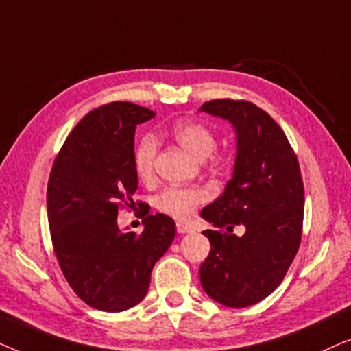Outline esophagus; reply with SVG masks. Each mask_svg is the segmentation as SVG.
<instances>
[{
  "label": "esophagus",
  "mask_w": 351,
  "mask_h": 351,
  "mask_svg": "<svg viewBox=\"0 0 351 351\" xmlns=\"http://www.w3.org/2000/svg\"><path fill=\"white\" fill-rule=\"evenodd\" d=\"M177 232H179V233H189V232H191V227H190V225H185V223L179 222V223H177Z\"/></svg>",
  "instance_id": "1"
}]
</instances>
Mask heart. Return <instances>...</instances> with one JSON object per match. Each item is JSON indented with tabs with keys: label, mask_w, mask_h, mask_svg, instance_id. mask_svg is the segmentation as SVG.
<instances>
[{
	"label": "heart",
	"mask_w": 351,
	"mask_h": 351,
	"mask_svg": "<svg viewBox=\"0 0 351 351\" xmlns=\"http://www.w3.org/2000/svg\"><path fill=\"white\" fill-rule=\"evenodd\" d=\"M172 136L186 152L204 160L217 147V138L208 126L195 121H182L172 128ZM158 153V141L153 136H143L134 150V169L141 180H150L155 172ZM219 158H213L214 165H219ZM208 199L204 189L196 185L190 186H166L155 198V208L160 213L171 215L177 220L191 217L195 209Z\"/></svg>",
	"instance_id": "heart-1"
}]
</instances>
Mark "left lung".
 <instances>
[{
    "instance_id": "left-lung-1",
    "label": "left lung",
    "mask_w": 351,
    "mask_h": 351,
    "mask_svg": "<svg viewBox=\"0 0 351 351\" xmlns=\"http://www.w3.org/2000/svg\"><path fill=\"white\" fill-rule=\"evenodd\" d=\"M199 112L228 119L237 131L232 180L201 210L210 252L199 280L210 299L232 308L261 302L281 285L302 239L305 191L299 161L275 119L247 100L215 99ZM245 234L237 237L234 226Z\"/></svg>"
}]
</instances>
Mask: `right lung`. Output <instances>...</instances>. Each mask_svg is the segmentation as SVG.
<instances>
[{
	"instance_id": "add662e5",
	"label": "right lung",
	"mask_w": 351,
	"mask_h": 351,
	"mask_svg": "<svg viewBox=\"0 0 351 351\" xmlns=\"http://www.w3.org/2000/svg\"><path fill=\"white\" fill-rule=\"evenodd\" d=\"M155 112L131 102L93 110L57 153L47 182V219L57 262L81 300L124 311L147 295L155 263L176 237L169 215L148 214L142 233L121 232L118 210L132 208L136 126ZM141 206V203H137Z\"/></svg>"
}]
</instances>
